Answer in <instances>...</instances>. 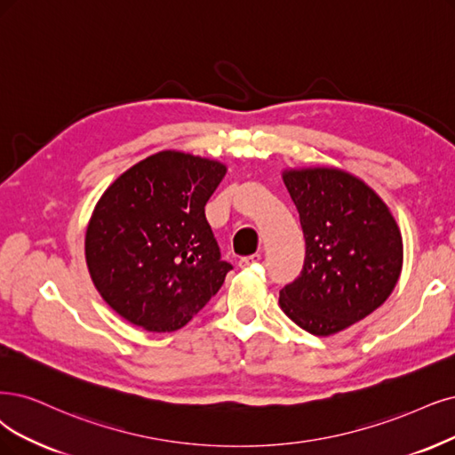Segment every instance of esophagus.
Wrapping results in <instances>:
<instances>
[{
  "mask_svg": "<svg viewBox=\"0 0 455 455\" xmlns=\"http://www.w3.org/2000/svg\"><path fill=\"white\" fill-rule=\"evenodd\" d=\"M259 260H260V255L255 253V255H249V257H242L238 264H240V267H249V266H255Z\"/></svg>",
  "mask_w": 455,
  "mask_h": 455,
  "instance_id": "esophagus-1",
  "label": "esophagus"
}]
</instances>
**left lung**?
<instances>
[{"mask_svg": "<svg viewBox=\"0 0 455 455\" xmlns=\"http://www.w3.org/2000/svg\"><path fill=\"white\" fill-rule=\"evenodd\" d=\"M306 238L304 270L279 292L291 321L313 335L338 333L379 309L403 266V240L382 198L339 168L283 172Z\"/></svg>", "mask_w": 455, "mask_h": 455, "instance_id": "1", "label": "left lung"}]
</instances>
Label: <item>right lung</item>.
Instances as JSON below:
<instances>
[{"instance_id": "add662e5", "label": "right lung", "mask_w": 455, "mask_h": 455, "mask_svg": "<svg viewBox=\"0 0 455 455\" xmlns=\"http://www.w3.org/2000/svg\"><path fill=\"white\" fill-rule=\"evenodd\" d=\"M225 174L223 163L166 149L99 198L84 243L88 270L131 324L180 330L221 289L232 264L221 260L204 206Z\"/></svg>"}]
</instances>
